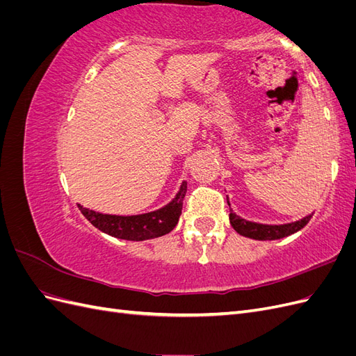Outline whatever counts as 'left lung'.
Segmentation results:
<instances>
[{
  "instance_id": "obj_1",
  "label": "left lung",
  "mask_w": 356,
  "mask_h": 356,
  "mask_svg": "<svg viewBox=\"0 0 356 356\" xmlns=\"http://www.w3.org/2000/svg\"><path fill=\"white\" fill-rule=\"evenodd\" d=\"M312 215L314 213H309V215H306V217L300 218L297 221H291V222H285V224H263V222L245 220V218L239 217L238 213L232 211L230 212V224L236 232L245 236V238L255 239V241H275V239L286 238V236L303 229L305 225L310 221Z\"/></svg>"
}]
</instances>
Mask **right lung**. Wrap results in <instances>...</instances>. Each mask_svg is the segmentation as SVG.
<instances>
[{"label":"right lung","mask_w":356,"mask_h":356,"mask_svg":"<svg viewBox=\"0 0 356 356\" xmlns=\"http://www.w3.org/2000/svg\"><path fill=\"white\" fill-rule=\"evenodd\" d=\"M186 193L187 181H182L175 197L165 207L136 215L102 213L86 208L81 203H77V207L96 229L106 234L124 241H147L160 238V236H165L174 230L179 220Z\"/></svg>","instance_id":"right-lung-1"}]
</instances>
